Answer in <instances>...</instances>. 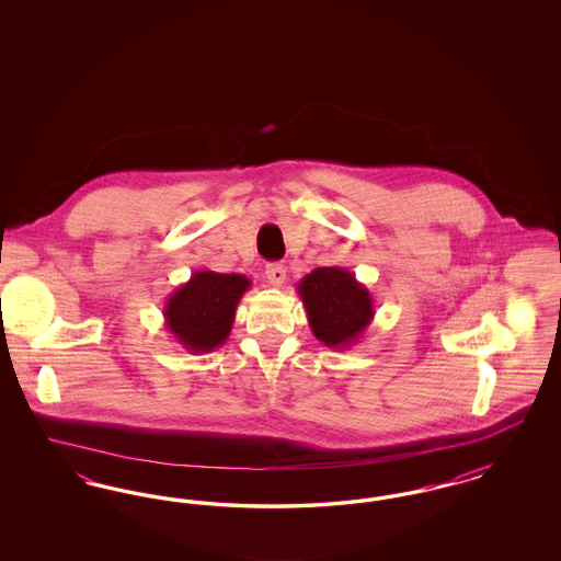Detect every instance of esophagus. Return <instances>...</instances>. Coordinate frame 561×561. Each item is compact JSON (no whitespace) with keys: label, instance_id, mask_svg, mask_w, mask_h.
I'll return each instance as SVG.
<instances>
[{"label":"esophagus","instance_id":"1","mask_svg":"<svg viewBox=\"0 0 561 561\" xmlns=\"http://www.w3.org/2000/svg\"><path fill=\"white\" fill-rule=\"evenodd\" d=\"M265 277H267L271 286L279 288V286L286 282V267L279 265V263H271V265H267V268H265Z\"/></svg>","mask_w":561,"mask_h":561}]
</instances>
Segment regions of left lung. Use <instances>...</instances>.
I'll use <instances>...</instances> for the list:
<instances>
[{"label":"left lung","instance_id":"8db88e82","mask_svg":"<svg viewBox=\"0 0 561 561\" xmlns=\"http://www.w3.org/2000/svg\"><path fill=\"white\" fill-rule=\"evenodd\" d=\"M296 293L307 309L316 339L330 348L355 345L374 320L373 294L345 267L313 268Z\"/></svg>","mask_w":561,"mask_h":561}]
</instances>
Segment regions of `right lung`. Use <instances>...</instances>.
<instances>
[{"label":"right lung","instance_id":"add662e5","mask_svg":"<svg viewBox=\"0 0 561 561\" xmlns=\"http://www.w3.org/2000/svg\"><path fill=\"white\" fill-rule=\"evenodd\" d=\"M250 279L240 273L195 271L163 307L165 328L188 353H210L231 334L241 296Z\"/></svg>","mask_w":561,"mask_h":561}]
</instances>
